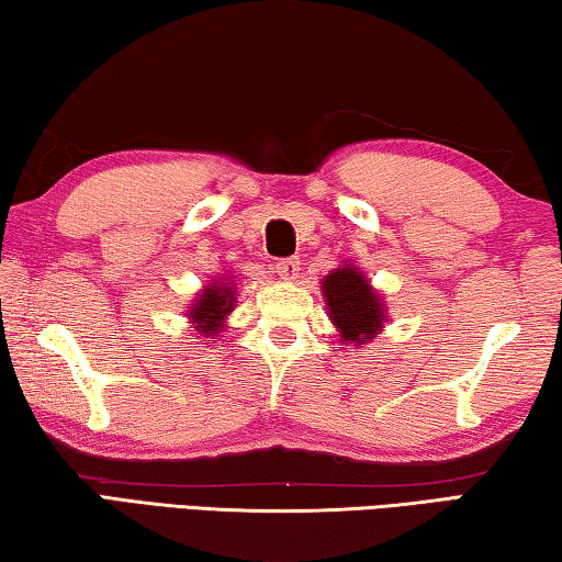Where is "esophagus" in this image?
<instances>
[{"label": "esophagus", "instance_id": "34e87169", "mask_svg": "<svg viewBox=\"0 0 562 562\" xmlns=\"http://www.w3.org/2000/svg\"><path fill=\"white\" fill-rule=\"evenodd\" d=\"M273 269L283 281H293L299 276V261L296 259H281V261H276Z\"/></svg>", "mask_w": 562, "mask_h": 562}]
</instances>
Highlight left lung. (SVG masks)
<instances>
[{
	"label": "left lung",
	"mask_w": 562,
	"mask_h": 562,
	"mask_svg": "<svg viewBox=\"0 0 562 562\" xmlns=\"http://www.w3.org/2000/svg\"><path fill=\"white\" fill-rule=\"evenodd\" d=\"M330 324L338 328L341 341L361 346L385 324V303L353 263L330 271L321 281Z\"/></svg>",
	"instance_id": "left-lung-1"
}]
</instances>
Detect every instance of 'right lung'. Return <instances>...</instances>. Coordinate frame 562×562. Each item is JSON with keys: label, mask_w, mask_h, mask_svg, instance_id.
Wrapping results in <instances>:
<instances>
[{"label": "right lung", "mask_w": 562, "mask_h": 562, "mask_svg": "<svg viewBox=\"0 0 562 562\" xmlns=\"http://www.w3.org/2000/svg\"><path fill=\"white\" fill-rule=\"evenodd\" d=\"M236 306V291L234 283H228L224 276H216L214 281L206 283L196 301L189 306V318L199 334L218 336L226 328V316L232 314Z\"/></svg>", "instance_id": "obj_1"}]
</instances>
